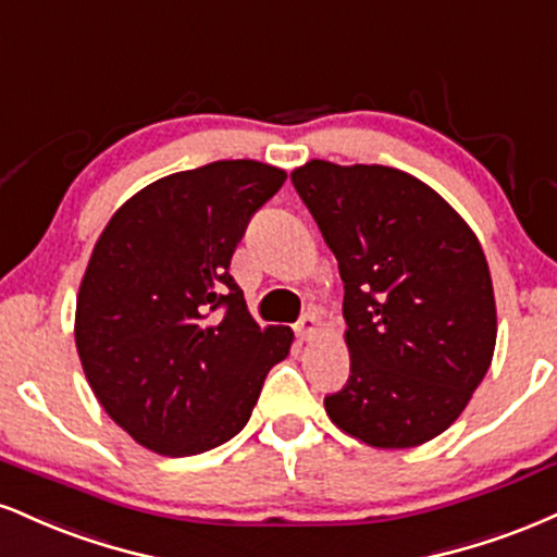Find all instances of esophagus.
I'll list each match as a JSON object with an SVG mask.
<instances>
[{
	"label": "esophagus",
	"mask_w": 557,
	"mask_h": 557,
	"mask_svg": "<svg viewBox=\"0 0 557 557\" xmlns=\"http://www.w3.org/2000/svg\"><path fill=\"white\" fill-rule=\"evenodd\" d=\"M318 329H320V323H318V318L315 315H305L302 320H299L297 323V336L302 338V342H310V338H315L318 336Z\"/></svg>",
	"instance_id": "esophagus-1"
}]
</instances>
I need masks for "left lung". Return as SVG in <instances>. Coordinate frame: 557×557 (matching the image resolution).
Returning <instances> with one entry per match:
<instances>
[{
	"instance_id": "obj_1",
	"label": "left lung",
	"mask_w": 557,
	"mask_h": 557,
	"mask_svg": "<svg viewBox=\"0 0 557 557\" xmlns=\"http://www.w3.org/2000/svg\"><path fill=\"white\" fill-rule=\"evenodd\" d=\"M292 185L344 281L349 383L331 422L372 448H414L459 420L493 362L498 312L472 226L433 187L381 163L312 159Z\"/></svg>"
}]
</instances>
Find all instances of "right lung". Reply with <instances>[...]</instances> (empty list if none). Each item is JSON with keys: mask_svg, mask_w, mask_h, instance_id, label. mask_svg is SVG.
<instances>
[{"mask_svg": "<svg viewBox=\"0 0 557 557\" xmlns=\"http://www.w3.org/2000/svg\"><path fill=\"white\" fill-rule=\"evenodd\" d=\"M286 172L213 161L150 182L96 239L75 307V346L103 411L161 456L211 450L250 420L294 331L260 329L228 263Z\"/></svg>", "mask_w": 557, "mask_h": 557, "instance_id": "add662e5", "label": "right lung"}]
</instances>
